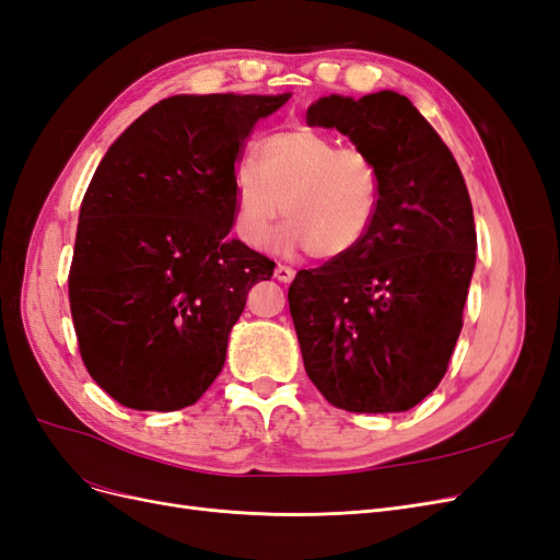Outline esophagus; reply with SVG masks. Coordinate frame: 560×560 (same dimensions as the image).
I'll use <instances>...</instances> for the list:
<instances>
[{"instance_id": "34e87169", "label": "esophagus", "mask_w": 560, "mask_h": 560, "mask_svg": "<svg viewBox=\"0 0 560 560\" xmlns=\"http://www.w3.org/2000/svg\"><path fill=\"white\" fill-rule=\"evenodd\" d=\"M294 273H296V270H294L292 266H284V264H278V266H276V278H278L280 282H292V280H294Z\"/></svg>"}]
</instances>
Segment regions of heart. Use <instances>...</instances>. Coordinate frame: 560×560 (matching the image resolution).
Masks as SVG:
<instances>
[{"mask_svg": "<svg viewBox=\"0 0 560 560\" xmlns=\"http://www.w3.org/2000/svg\"><path fill=\"white\" fill-rule=\"evenodd\" d=\"M235 226L252 247H268L280 217L284 243L313 259H341L374 229L383 175L362 147H341L313 128L278 130L254 147L252 165L233 173Z\"/></svg>", "mask_w": 560, "mask_h": 560, "instance_id": "obj_1", "label": "heart"}]
</instances>
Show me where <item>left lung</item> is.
Masks as SVG:
<instances>
[{
    "instance_id": "obj_1",
    "label": "left lung",
    "mask_w": 560,
    "mask_h": 560,
    "mask_svg": "<svg viewBox=\"0 0 560 560\" xmlns=\"http://www.w3.org/2000/svg\"><path fill=\"white\" fill-rule=\"evenodd\" d=\"M306 118L366 149L381 167L383 194L358 249L299 270L290 284L303 366L336 409L409 411L442 383L463 329L477 261L463 173L399 93L319 97Z\"/></svg>"
}]
</instances>
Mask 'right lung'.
Instances as JSON below:
<instances>
[{"mask_svg":"<svg viewBox=\"0 0 560 560\" xmlns=\"http://www.w3.org/2000/svg\"><path fill=\"white\" fill-rule=\"evenodd\" d=\"M284 95H175L130 124L81 200L70 311L83 366L128 409L177 411L212 385L247 292L276 261L231 238L233 173Z\"/></svg>","mask_w":560,"mask_h":560,"instance_id":"obj_1","label":"right lung"}]
</instances>
